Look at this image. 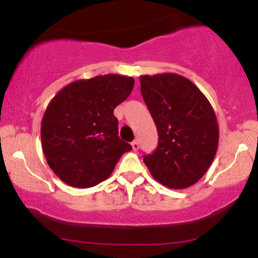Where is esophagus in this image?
<instances>
[{"mask_svg": "<svg viewBox=\"0 0 258 258\" xmlns=\"http://www.w3.org/2000/svg\"><path fill=\"white\" fill-rule=\"evenodd\" d=\"M131 146H132V148H133V150H138V148H139V143H138L137 139H135V141L132 142Z\"/></svg>", "mask_w": 258, "mask_h": 258, "instance_id": "obj_1", "label": "esophagus"}]
</instances>
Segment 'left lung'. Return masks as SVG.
<instances>
[{
	"label": "left lung",
	"mask_w": 258,
	"mask_h": 258,
	"mask_svg": "<svg viewBox=\"0 0 258 258\" xmlns=\"http://www.w3.org/2000/svg\"><path fill=\"white\" fill-rule=\"evenodd\" d=\"M141 92L159 141L144 164L162 185L184 189L195 184L217 152L218 123L207 98L178 74L141 76Z\"/></svg>",
	"instance_id": "left-lung-1"
}]
</instances>
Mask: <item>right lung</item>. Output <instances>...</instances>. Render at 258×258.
<instances>
[{"label":"right lung","instance_id":"1","mask_svg":"<svg viewBox=\"0 0 258 258\" xmlns=\"http://www.w3.org/2000/svg\"><path fill=\"white\" fill-rule=\"evenodd\" d=\"M135 80L108 74L79 80L54 96L41 122L47 164L67 184L90 188L110 176L123 153L114 109L131 94Z\"/></svg>","mask_w":258,"mask_h":258}]
</instances>
